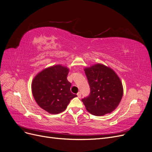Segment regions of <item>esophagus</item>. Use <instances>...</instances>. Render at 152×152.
I'll list each match as a JSON object with an SVG mask.
<instances>
[{"label":"esophagus","mask_w":152,"mask_h":152,"mask_svg":"<svg viewBox=\"0 0 152 152\" xmlns=\"http://www.w3.org/2000/svg\"><path fill=\"white\" fill-rule=\"evenodd\" d=\"M77 96H78V98H80V97H81V92H78L77 93Z\"/></svg>","instance_id":"obj_1"}]
</instances>
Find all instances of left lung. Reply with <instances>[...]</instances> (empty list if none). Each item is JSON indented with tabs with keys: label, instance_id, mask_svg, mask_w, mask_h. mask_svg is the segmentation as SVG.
I'll return each mask as SVG.
<instances>
[{
	"label": "left lung",
	"instance_id": "8db88e82",
	"mask_svg": "<svg viewBox=\"0 0 152 152\" xmlns=\"http://www.w3.org/2000/svg\"><path fill=\"white\" fill-rule=\"evenodd\" d=\"M90 88L82 99L88 112L95 116L111 113L122 100V83L115 72L104 65L96 64L84 69Z\"/></svg>",
	"mask_w": 152,
	"mask_h": 152
}]
</instances>
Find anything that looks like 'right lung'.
I'll list each match as a JSON object with an SVG mask.
<instances>
[{
	"mask_svg": "<svg viewBox=\"0 0 152 152\" xmlns=\"http://www.w3.org/2000/svg\"><path fill=\"white\" fill-rule=\"evenodd\" d=\"M69 69L60 65L44 69L35 77L32 92L37 104L52 114L64 112L70 101L77 96L70 91L71 83L66 78Z\"/></svg>",
	"mask_w": 152,
	"mask_h": 152,
	"instance_id": "add662e5",
	"label": "right lung"
}]
</instances>
